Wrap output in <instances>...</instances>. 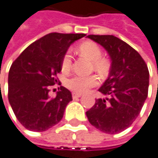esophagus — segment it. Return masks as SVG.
<instances>
[{
  "mask_svg": "<svg viewBox=\"0 0 158 158\" xmlns=\"http://www.w3.org/2000/svg\"><path fill=\"white\" fill-rule=\"evenodd\" d=\"M81 97V94H78V93H72V98L73 99H76V98H79Z\"/></svg>",
  "mask_w": 158,
  "mask_h": 158,
  "instance_id": "1",
  "label": "esophagus"
}]
</instances>
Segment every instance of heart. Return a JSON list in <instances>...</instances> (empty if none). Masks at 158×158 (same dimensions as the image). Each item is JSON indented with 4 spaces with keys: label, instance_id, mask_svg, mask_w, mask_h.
Listing matches in <instances>:
<instances>
[{
    "label": "heart",
    "instance_id": "b5f03b06",
    "mask_svg": "<svg viewBox=\"0 0 158 158\" xmlns=\"http://www.w3.org/2000/svg\"><path fill=\"white\" fill-rule=\"evenodd\" d=\"M79 52L93 61V68L102 77L108 75L110 70V63L108 60L102 59V51L97 44L93 42H84L79 46ZM60 68L63 73L69 72L71 69V56L70 52H66L60 62ZM98 84V79L95 75H90L88 77L73 76L68 79L65 82V86L71 91L81 94L87 92L89 88H94Z\"/></svg>",
    "mask_w": 158,
    "mask_h": 158
}]
</instances>
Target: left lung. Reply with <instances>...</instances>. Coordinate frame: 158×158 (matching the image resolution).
<instances>
[{
  "label": "left lung",
  "mask_w": 158,
  "mask_h": 158,
  "mask_svg": "<svg viewBox=\"0 0 158 158\" xmlns=\"http://www.w3.org/2000/svg\"><path fill=\"white\" fill-rule=\"evenodd\" d=\"M88 37L106 50L112 63L108 78L98 89L108 98L97 99L86 114L99 131L119 133L132 124L148 98V69L138 52L114 35Z\"/></svg>",
  "instance_id": "1"
}]
</instances>
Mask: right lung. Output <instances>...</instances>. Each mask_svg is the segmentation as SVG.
Listing matches in <instances>:
<instances>
[{
  "instance_id": "right-lung-1",
  "label": "right lung",
  "mask_w": 158,
  "mask_h": 158,
  "mask_svg": "<svg viewBox=\"0 0 158 158\" xmlns=\"http://www.w3.org/2000/svg\"><path fill=\"white\" fill-rule=\"evenodd\" d=\"M85 34L50 33L32 43L12 62L8 78V98L22 125L41 132L57 124L72 100L69 89L60 87L56 97L49 86L58 82L60 62L73 42Z\"/></svg>"
}]
</instances>
